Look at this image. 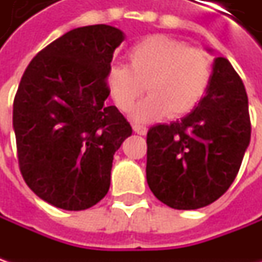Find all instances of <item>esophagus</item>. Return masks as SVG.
<instances>
[{
	"instance_id": "1",
	"label": "esophagus",
	"mask_w": 262,
	"mask_h": 262,
	"mask_svg": "<svg viewBox=\"0 0 262 262\" xmlns=\"http://www.w3.org/2000/svg\"><path fill=\"white\" fill-rule=\"evenodd\" d=\"M133 128H134V131H136L137 134H140V136H146L147 134V126L140 125V124H136V125L133 126Z\"/></svg>"
}]
</instances>
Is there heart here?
<instances>
[{
    "label": "heart",
    "instance_id": "1",
    "mask_svg": "<svg viewBox=\"0 0 262 262\" xmlns=\"http://www.w3.org/2000/svg\"><path fill=\"white\" fill-rule=\"evenodd\" d=\"M128 64H115L106 73V86L116 107L129 112L140 96L150 95L134 111L136 121L186 115L204 99L213 77L211 59L204 51L166 35H153L128 51Z\"/></svg>",
    "mask_w": 262,
    "mask_h": 262
}]
</instances>
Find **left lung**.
<instances>
[{"instance_id":"left-lung-1","label":"left lung","mask_w":262,"mask_h":262,"mask_svg":"<svg viewBox=\"0 0 262 262\" xmlns=\"http://www.w3.org/2000/svg\"><path fill=\"white\" fill-rule=\"evenodd\" d=\"M251 140L248 96L226 58L214 59L204 99L181 121L147 133V184L176 210L214 203L235 181Z\"/></svg>"}]
</instances>
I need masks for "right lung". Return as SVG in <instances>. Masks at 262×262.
Segmentation results:
<instances>
[{
  "label": "right lung",
  "mask_w": 262,
  "mask_h": 262,
  "mask_svg": "<svg viewBox=\"0 0 262 262\" xmlns=\"http://www.w3.org/2000/svg\"><path fill=\"white\" fill-rule=\"evenodd\" d=\"M107 25L73 29L30 61L13 105L17 159L27 186L70 211L97 204L109 191L115 151L133 128L106 106V73L122 43Z\"/></svg>",
  "instance_id": "add662e5"
}]
</instances>
